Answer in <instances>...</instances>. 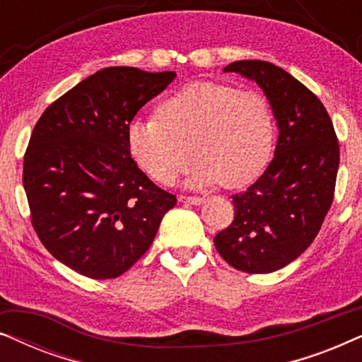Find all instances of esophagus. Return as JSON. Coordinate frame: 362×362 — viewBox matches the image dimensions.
Here are the masks:
<instances>
[{"instance_id": "34e87169", "label": "esophagus", "mask_w": 362, "mask_h": 362, "mask_svg": "<svg viewBox=\"0 0 362 362\" xmlns=\"http://www.w3.org/2000/svg\"><path fill=\"white\" fill-rule=\"evenodd\" d=\"M180 202H185V204H191V206H201L204 199L197 196H180Z\"/></svg>"}]
</instances>
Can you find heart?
I'll list each match as a JSON object with an SVG mask.
<instances>
[{
    "label": "heart",
    "mask_w": 362,
    "mask_h": 362,
    "mask_svg": "<svg viewBox=\"0 0 362 362\" xmlns=\"http://www.w3.org/2000/svg\"><path fill=\"white\" fill-rule=\"evenodd\" d=\"M274 120L265 98L221 83H191L127 127L133 161L151 180L173 185L199 158L187 185H249L269 160Z\"/></svg>",
    "instance_id": "heart-1"
}]
</instances>
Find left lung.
Masks as SVG:
<instances>
[{"mask_svg":"<svg viewBox=\"0 0 362 362\" xmlns=\"http://www.w3.org/2000/svg\"><path fill=\"white\" fill-rule=\"evenodd\" d=\"M255 82L274 112L279 140L264 175L232 196L235 216L214 237L222 259L247 274H270L298 259L318 235L333 202L339 145L313 92L265 61L224 67Z\"/></svg>","mask_w":362,"mask_h":362,"instance_id":"obj_1","label":"left lung"}]
</instances>
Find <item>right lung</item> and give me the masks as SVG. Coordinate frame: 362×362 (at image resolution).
Here are the masks:
<instances>
[{
    "label": "right lung",
    "mask_w": 362,
    "mask_h": 362,
    "mask_svg": "<svg viewBox=\"0 0 362 362\" xmlns=\"http://www.w3.org/2000/svg\"><path fill=\"white\" fill-rule=\"evenodd\" d=\"M175 77L102 69L49 105L34 127L23 166L33 227L49 254L77 274H125L176 206L127 146V127Z\"/></svg>",
    "instance_id": "obj_1"
}]
</instances>
